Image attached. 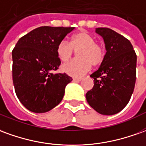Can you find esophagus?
I'll return each mask as SVG.
<instances>
[{"label":"esophagus","mask_w":146,"mask_h":146,"mask_svg":"<svg viewBox=\"0 0 146 146\" xmlns=\"http://www.w3.org/2000/svg\"><path fill=\"white\" fill-rule=\"evenodd\" d=\"M73 80L74 82H78V81H80V80H81V78H73Z\"/></svg>","instance_id":"obj_1"}]
</instances>
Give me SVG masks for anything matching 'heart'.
Here are the masks:
<instances>
[{
  "instance_id": "obj_1",
  "label": "heart",
  "mask_w": 146,
  "mask_h": 146,
  "mask_svg": "<svg viewBox=\"0 0 146 146\" xmlns=\"http://www.w3.org/2000/svg\"><path fill=\"white\" fill-rule=\"evenodd\" d=\"M77 52L79 59L70 61L62 66V71L73 77H80L90 70L92 65L97 66L104 58V49L96 43L95 38L87 32H79L71 37L70 43L66 40L60 42L56 52L62 62H67Z\"/></svg>"
}]
</instances>
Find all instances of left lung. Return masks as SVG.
Segmentation results:
<instances>
[{
	"mask_svg": "<svg viewBox=\"0 0 146 146\" xmlns=\"http://www.w3.org/2000/svg\"><path fill=\"white\" fill-rule=\"evenodd\" d=\"M104 41L106 54L100 68L91 75L94 86L86 100L95 111L104 115L121 111L129 103L135 80L137 55L126 38L107 27L96 28Z\"/></svg>",
	"mask_w": 146,
	"mask_h": 146,
	"instance_id": "1",
	"label": "left lung"
}]
</instances>
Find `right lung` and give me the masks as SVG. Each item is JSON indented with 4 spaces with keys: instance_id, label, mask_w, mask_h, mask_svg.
Wrapping results in <instances>:
<instances>
[{
    "instance_id": "right-lung-1",
    "label": "right lung",
    "mask_w": 146,
    "mask_h": 146,
    "mask_svg": "<svg viewBox=\"0 0 146 146\" xmlns=\"http://www.w3.org/2000/svg\"><path fill=\"white\" fill-rule=\"evenodd\" d=\"M74 27H40L20 38L13 50V80L21 104L31 111L44 113L62 100L72 81L66 73H52L61 61L56 49Z\"/></svg>"
}]
</instances>
